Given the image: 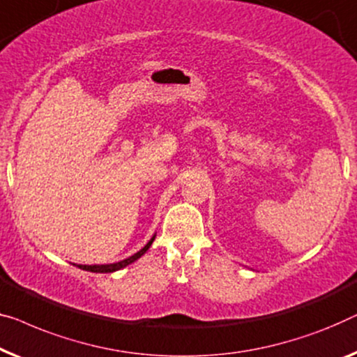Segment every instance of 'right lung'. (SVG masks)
<instances>
[{
  "instance_id": "obj_1",
  "label": "right lung",
  "mask_w": 357,
  "mask_h": 357,
  "mask_svg": "<svg viewBox=\"0 0 357 357\" xmlns=\"http://www.w3.org/2000/svg\"><path fill=\"white\" fill-rule=\"evenodd\" d=\"M154 236H156V235H154ZM154 236L146 243V245H144V246L142 248L140 251L135 252V255L130 256V257H127V259H123V261H121V262H114V264H101V266H100V264H98V266H82V264H79L77 267L84 268V271H89V272H100V273H107V272L121 271V268L127 267L128 264H132V262H135L137 259H140V257L144 255V252H146V251L149 250V246L153 245ZM74 266H75V264H74Z\"/></svg>"
}]
</instances>
